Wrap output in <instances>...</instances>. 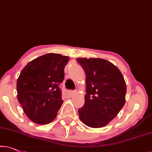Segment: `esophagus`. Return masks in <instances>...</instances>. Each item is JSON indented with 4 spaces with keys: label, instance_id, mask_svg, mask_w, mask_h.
Wrapping results in <instances>:
<instances>
[{
    "label": "esophagus",
    "instance_id": "esophagus-1",
    "mask_svg": "<svg viewBox=\"0 0 152 152\" xmlns=\"http://www.w3.org/2000/svg\"><path fill=\"white\" fill-rule=\"evenodd\" d=\"M66 95L67 96H74L75 94H76V91H66Z\"/></svg>",
    "mask_w": 152,
    "mask_h": 152
}]
</instances>
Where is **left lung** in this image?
<instances>
[{"instance_id": "1", "label": "left lung", "mask_w": 152, "mask_h": 152, "mask_svg": "<svg viewBox=\"0 0 152 152\" xmlns=\"http://www.w3.org/2000/svg\"><path fill=\"white\" fill-rule=\"evenodd\" d=\"M86 78L85 103L78 110L87 126L99 128L107 125L125 104L126 83L116 66L101 58H77Z\"/></svg>"}]
</instances>
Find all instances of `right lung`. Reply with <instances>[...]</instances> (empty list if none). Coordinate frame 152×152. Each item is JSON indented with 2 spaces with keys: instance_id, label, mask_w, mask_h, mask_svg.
I'll return each instance as SVG.
<instances>
[{
  "instance_id": "obj_1",
  "label": "right lung",
  "mask_w": 152,
  "mask_h": 152,
  "mask_svg": "<svg viewBox=\"0 0 152 152\" xmlns=\"http://www.w3.org/2000/svg\"><path fill=\"white\" fill-rule=\"evenodd\" d=\"M69 58L47 53L28 62L17 80V97L31 121L45 125L56 118L63 100L60 84Z\"/></svg>"
}]
</instances>
